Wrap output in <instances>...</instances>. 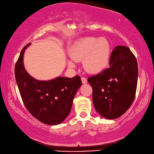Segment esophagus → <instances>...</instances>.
<instances>
[{"instance_id": "1", "label": "esophagus", "mask_w": 154, "mask_h": 154, "mask_svg": "<svg viewBox=\"0 0 154 154\" xmlns=\"http://www.w3.org/2000/svg\"><path fill=\"white\" fill-rule=\"evenodd\" d=\"M82 84H87L88 80H87L86 78H85V77H82Z\"/></svg>"}]
</instances>
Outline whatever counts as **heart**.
<instances>
[{"mask_svg":"<svg viewBox=\"0 0 154 154\" xmlns=\"http://www.w3.org/2000/svg\"><path fill=\"white\" fill-rule=\"evenodd\" d=\"M70 59L68 61L70 67H75V62L84 61L85 69L93 74L103 72L108 68L110 60L111 46L108 40L101 38H85L72 46Z\"/></svg>","mask_w":154,"mask_h":154,"instance_id":"b5f03b06","label":"heart"}]
</instances>
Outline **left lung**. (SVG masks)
<instances>
[{"label": "left lung", "mask_w": 154, "mask_h": 154, "mask_svg": "<svg viewBox=\"0 0 154 154\" xmlns=\"http://www.w3.org/2000/svg\"><path fill=\"white\" fill-rule=\"evenodd\" d=\"M138 63L130 48L117 46L112 51L109 68L89 77L92 101L97 112L107 119H115L130 108L138 82Z\"/></svg>", "instance_id": "8db88e82"}]
</instances>
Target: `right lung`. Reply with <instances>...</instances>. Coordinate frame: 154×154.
Wrapping results in <instances>:
<instances>
[{
	"label": "right lung",
	"mask_w": 154,
	"mask_h": 154,
	"mask_svg": "<svg viewBox=\"0 0 154 154\" xmlns=\"http://www.w3.org/2000/svg\"><path fill=\"white\" fill-rule=\"evenodd\" d=\"M23 48L15 65V77L26 108L36 119L46 125L62 123L69 114L75 94L82 86L79 76L57 77L44 81L31 77L24 68Z\"/></svg>",
	"instance_id": "add662e5"
}]
</instances>
